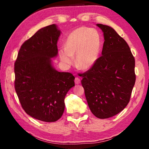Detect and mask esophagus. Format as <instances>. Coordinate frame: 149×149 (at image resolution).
<instances>
[{
  "label": "esophagus",
  "instance_id": "obj_1",
  "mask_svg": "<svg viewBox=\"0 0 149 149\" xmlns=\"http://www.w3.org/2000/svg\"><path fill=\"white\" fill-rule=\"evenodd\" d=\"M80 83H81V80L79 78L77 77H75V84L76 85H79V84H80Z\"/></svg>",
  "mask_w": 149,
  "mask_h": 149
}]
</instances>
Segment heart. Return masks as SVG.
<instances>
[{
    "label": "heart",
    "mask_w": 149,
    "mask_h": 149,
    "mask_svg": "<svg viewBox=\"0 0 149 149\" xmlns=\"http://www.w3.org/2000/svg\"><path fill=\"white\" fill-rule=\"evenodd\" d=\"M102 48V39L99 33L89 27H81L68 36L65 48L58 50L60 61L65 66L74 63L81 70H88L94 66L99 59Z\"/></svg>",
    "instance_id": "heart-1"
}]
</instances>
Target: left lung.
Here are the masks:
<instances>
[{"mask_svg": "<svg viewBox=\"0 0 149 149\" xmlns=\"http://www.w3.org/2000/svg\"><path fill=\"white\" fill-rule=\"evenodd\" d=\"M104 36L102 56L81 74L88 106L96 117L118 114L129 103L135 82V59L126 41L108 26L97 24Z\"/></svg>", "mask_w": 149, "mask_h": 149, "instance_id": "left-lung-1", "label": "left lung"}]
</instances>
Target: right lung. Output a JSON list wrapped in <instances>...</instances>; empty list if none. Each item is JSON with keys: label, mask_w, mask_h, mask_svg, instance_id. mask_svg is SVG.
I'll return each mask as SVG.
<instances>
[{"label": "right lung", "mask_w": 149, "mask_h": 149, "mask_svg": "<svg viewBox=\"0 0 149 149\" xmlns=\"http://www.w3.org/2000/svg\"><path fill=\"white\" fill-rule=\"evenodd\" d=\"M60 34L56 24L40 29L22 45L14 64L15 89L22 107L42 122L62 117L65 95L75 86L74 75L57 71L52 65Z\"/></svg>", "instance_id": "right-lung-1"}]
</instances>
